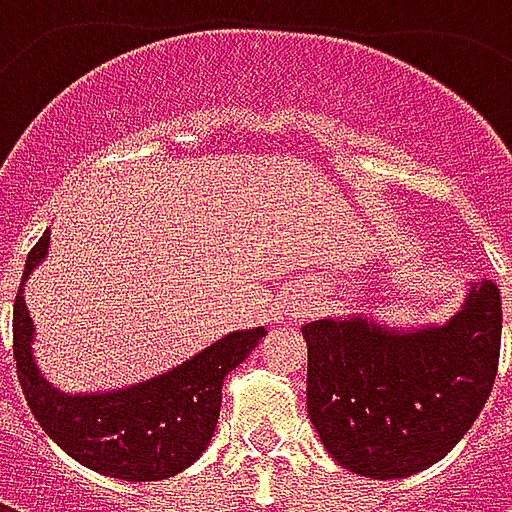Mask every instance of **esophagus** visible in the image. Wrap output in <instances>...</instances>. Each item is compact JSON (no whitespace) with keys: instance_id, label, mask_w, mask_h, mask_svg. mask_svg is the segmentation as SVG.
<instances>
[{"instance_id":"1","label":"esophagus","mask_w":512,"mask_h":512,"mask_svg":"<svg viewBox=\"0 0 512 512\" xmlns=\"http://www.w3.org/2000/svg\"><path fill=\"white\" fill-rule=\"evenodd\" d=\"M285 312H288L290 321H301V318H307L312 312V301H293Z\"/></svg>"}]
</instances>
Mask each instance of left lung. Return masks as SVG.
Segmentation results:
<instances>
[{
    "mask_svg": "<svg viewBox=\"0 0 512 512\" xmlns=\"http://www.w3.org/2000/svg\"><path fill=\"white\" fill-rule=\"evenodd\" d=\"M307 414L343 469L400 480L441 461L480 417L499 365L502 299L469 282L444 323L389 326L365 312L301 326Z\"/></svg>",
    "mask_w": 512,
    "mask_h": 512,
    "instance_id": "left-lung-1",
    "label": "left lung"
}]
</instances>
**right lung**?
Segmentation results:
<instances>
[{
    "mask_svg": "<svg viewBox=\"0 0 512 512\" xmlns=\"http://www.w3.org/2000/svg\"><path fill=\"white\" fill-rule=\"evenodd\" d=\"M49 246L46 230L27 255L13 304V356L29 411L60 450L106 477L150 483L189 469L216 430L224 378L255 351L266 326L224 334L178 367L139 384L60 392L35 362V326L24 301L29 274L46 260Z\"/></svg>",
    "mask_w": 512,
    "mask_h": 512,
    "instance_id": "1",
    "label": "right lung"
}]
</instances>
